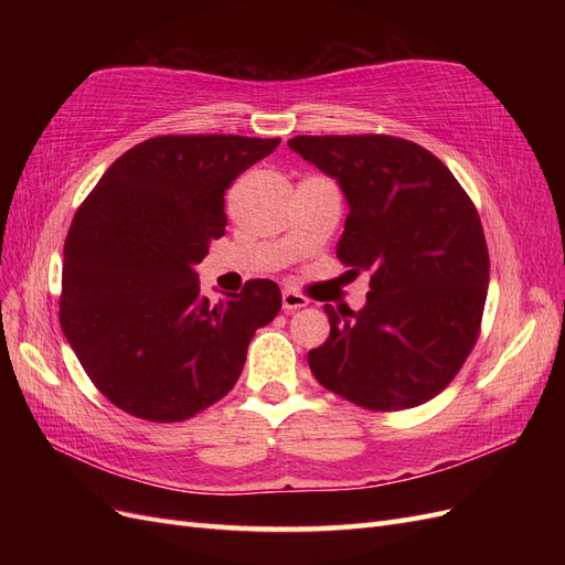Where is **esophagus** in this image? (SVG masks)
<instances>
[{
  "mask_svg": "<svg viewBox=\"0 0 565 565\" xmlns=\"http://www.w3.org/2000/svg\"><path fill=\"white\" fill-rule=\"evenodd\" d=\"M303 306H309V299L301 297L299 292H292V289H285L282 292V309L285 311H297V309H303Z\"/></svg>",
  "mask_w": 565,
  "mask_h": 565,
  "instance_id": "34e87169",
  "label": "esophagus"
}]
</instances>
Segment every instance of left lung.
<instances>
[{
	"label": "left lung",
	"instance_id": "obj_1",
	"mask_svg": "<svg viewBox=\"0 0 565 565\" xmlns=\"http://www.w3.org/2000/svg\"><path fill=\"white\" fill-rule=\"evenodd\" d=\"M349 204L337 259L370 273L361 311H334L309 351L313 377L367 409H407L446 388L471 353L488 297L481 218L450 169L396 136H295Z\"/></svg>",
	"mask_w": 565,
	"mask_h": 565
}]
</instances>
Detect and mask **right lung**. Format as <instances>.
<instances>
[{
  "label": "right lung",
  "mask_w": 565,
  "mask_h": 565,
  "mask_svg": "<svg viewBox=\"0 0 565 565\" xmlns=\"http://www.w3.org/2000/svg\"><path fill=\"white\" fill-rule=\"evenodd\" d=\"M278 143L156 136L117 158L77 210L63 249L61 328L125 413L183 422L224 398L254 332L278 316L273 280L212 303L195 273L226 233V188Z\"/></svg>",
  "instance_id": "add662e5"
}]
</instances>
